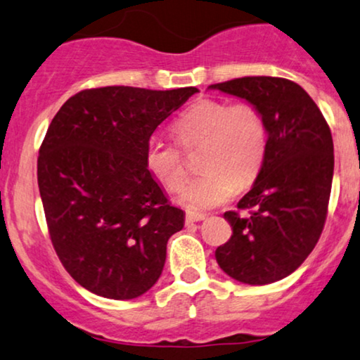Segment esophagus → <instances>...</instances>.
<instances>
[{"label":"esophagus","mask_w":360,"mask_h":360,"mask_svg":"<svg viewBox=\"0 0 360 360\" xmlns=\"http://www.w3.org/2000/svg\"><path fill=\"white\" fill-rule=\"evenodd\" d=\"M205 219V214H194V212H188L186 214V225H191L194 222H200V220Z\"/></svg>","instance_id":"1"}]
</instances>
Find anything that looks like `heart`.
<instances>
[{
    "instance_id": "heart-1",
    "label": "heart",
    "mask_w": 360,
    "mask_h": 360,
    "mask_svg": "<svg viewBox=\"0 0 360 360\" xmlns=\"http://www.w3.org/2000/svg\"><path fill=\"white\" fill-rule=\"evenodd\" d=\"M181 146L204 145L200 169L181 194L191 210H207L227 202L238 186L250 184L263 165L268 131L262 113L252 103L202 98L184 110L172 124ZM146 169L167 191H179L186 181L181 150L151 138L145 153Z\"/></svg>"
}]
</instances>
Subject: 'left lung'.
<instances>
[{"instance_id":"left-lung-1","label":"left lung","mask_w":360,"mask_h":360,"mask_svg":"<svg viewBox=\"0 0 360 360\" xmlns=\"http://www.w3.org/2000/svg\"><path fill=\"white\" fill-rule=\"evenodd\" d=\"M209 89L252 103L268 131L262 169L237 204L248 214H224L232 237L215 260L242 283H273L306 260L323 232L334 172L329 124L304 89L281 77H242Z\"/></svg>"}]
</instances>
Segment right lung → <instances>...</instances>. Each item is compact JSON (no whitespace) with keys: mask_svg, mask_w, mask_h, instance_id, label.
I'll return each instance as SVG.
<instances>
[{"mask_svg":"<svg viewBox=\"0 0 360 360\" xmlns=\"http://www.w3.org/2000/svg\"><path fill=\"white\" fill-rule=\"evenodd\" d=\"M195 87H100L75 94L47 128L37 184L59 260L80 286L133 300L161 276L166 245L184 227L145 165L153 131Z\"/></svg>","mask_w":360,"mask_h":360,"instance_id":"add662e5","label":"right lung"}]
</instances>
